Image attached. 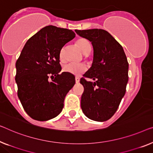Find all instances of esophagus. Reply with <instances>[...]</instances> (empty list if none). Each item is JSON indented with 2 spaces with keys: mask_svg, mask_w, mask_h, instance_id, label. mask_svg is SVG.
<instances>
[{
  "mask_svg": "<svg viewBox=\"0 0 153 153\" xmlns=\"http://www.w3.org/2000/svg\"><path fill=\"white\" fill-rule=\"evenodd\" d=\"M76 83L79 82V78L78 77H76Z\"/></svg>",
  "mask_w": 153,
  "mask_h": 153,
  "instance_id": "obj_1",
  "label": "esophagus"
}]
</instances>
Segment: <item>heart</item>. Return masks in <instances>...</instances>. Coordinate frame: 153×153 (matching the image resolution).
Masks as SVG:
<instances>
[{
    "mask_svg": "<svg viewBox=\"0 0 153 153\" xmlns=\"http://www.w3.org/2000/svg\"><path fill=\"white\" fill-rule=\"evenodd\" d=\"M76 44L79 49L82 51L83 53H86L87 52L90 51L91 50V44L87 39L82 38H79L76 41ZM60 58L62 60L64 58V48H62L60 51ZM87 69V67L84 64H77V63H69L66 65L63 68L64 71L69 73L75 76H79L83 74Z\"/></svg>",
    "mask_w": 153,
    "mask_h": 153,
    "instance_id": "obj_1",
    "label": "heart"
}]
</instances>
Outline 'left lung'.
Segmentation results:
<instances>
[{
    "instance_id": "obj_1",
    "label": "left lung",
    "mask_w": 153,
    "mask_h": 153,
    "mask_svg": "<svg viewBox=\"0 0 153 153\" xmlns=\"http://www.w3.org/2000/svg\"><path fill=\"white\" fill-rule=\"evenodd\" d=\"M75 31L93 47L92 66L84 76L95 82L80 79L84 88L82 110L89 119L104 122L115 113L126 93L128 80L126 54L120 43L104 29Z\"/></svg>"
}]
</instances>
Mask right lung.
Listing matches in <instances>:
<instances>
[{
	"instance_id": "1",
	"label": "right lung",
	"mask_w": 153,
	"mask_h": 153,
	"mask_svg": "<svg viewBox=\"0 0 153 153\" xmlns=\"http://www.w3.org/2000/svg\"><path fill=\"white\" fill-rule=\"evenodd\" d=\"M75 36L71 29L49 25L25 45L16 63L15 79L18 98L32 119L47 121L62 111L66 95L76 80L69 73L59 74L60 51Z\"/></svg>"
}]
</instances>
